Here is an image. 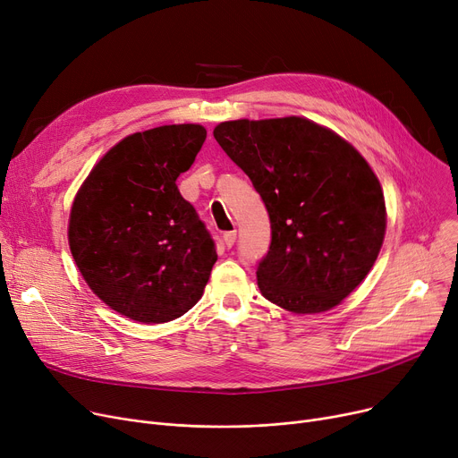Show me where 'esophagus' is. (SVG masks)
<instances>
[{"mask_svg": "<svg viewBox=\"0 0 458 458\" xmlns=\"http://www.w3.org/2000/svg\"><path fill=\"white\" fill-rule=\"evenodd\" d=\"M235 239H237V233H235V232H226V233L223 235V242H225V245H226L228 249H232V247H233Z\"/></svg>", "mask_w": 458, "mask_h": 458, "instance_id": "34e87169", "label": "esophagus"}]
</instances>
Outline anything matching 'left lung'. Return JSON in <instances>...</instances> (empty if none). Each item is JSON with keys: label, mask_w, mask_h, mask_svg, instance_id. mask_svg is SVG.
I'll return each instance as SVG.
<instances>
[{"label": "left lung", "mask_w": 458, "mask_h": 458, "mask_svg": "<svg viewBox=\"0 0 458 458\" xmlns=\"http://www.w3.org/2000/svg\"><path fill=\"white\" fill-rule=\"evenodd\" d=\"M213 137L269 211L271 247L256 271L263 297L293 314L342 304L386 233L384 192L364 156L304 116L228 120Z\"/></svg>", "instance_id": "8db88e82"}]
</instances>
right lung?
Instances as JSON below:
<instances>
[{
	"instance_id": "add662e5",
	"label": "right lung",
	"mask_w": 458,
	"mask_h": 458,
	"mask_svg": "<svg viewBox=\"0 0 458 458\" xmlns=\"http://www.w3.org/2000/svg\"><path fill=\"white\" fill-rule=\"evenodd\" d=\"M204 140L200 124L131 133L76 192L68 216L72 258L92 293L120 316L166 323L204 293L216 252L176 185Z\"/></svg>"
}]
</instances>
